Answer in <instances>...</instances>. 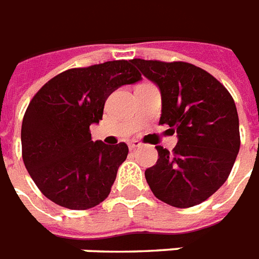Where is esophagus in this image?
Here are the masks:
<instances>
[{
    "instance_id": "1",
    "label": "esophagus",
    "mask_w": 259,
    "mask_h": 259,
    "mask_svg": "<svg viewBox=\"0 0 259 259\" xmlns=\"http://www.w3.org/2000/svg\"><path fill=\"white\" fill-rule=\"evenodd\" d=\"M141 146H142V144L140 141H137V140H134V141H132L129 144L130 150H136V149H138V148H141Z\"/></svg>"
}]
</instances>
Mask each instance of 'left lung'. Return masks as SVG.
I'll list each match as a JSON object with an SVG mask.
<instances>
[{"label":"left lung","mask_w":259,"mask_h":259,"mask_svg":"<svg viewBox=\"0 0 259 259\" xmlns=\"http://www.w3.org/2000/svg\"><path fill=\"white\" fill-rule=\"evenodd\" d=\"M160 89V123L176 133L172 152L157 145L156 165L145 170L154 196L177 208L200 204L227 180L239 152V119L226 87L207 71L184 62L133 59Z\"/></svg>","instance_id":"1"}]
</instances>
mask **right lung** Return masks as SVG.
<instances>
[{"mask_svg": "<svg viewBox=\"0 0 259 259\" xmlns=\"http://www.w3.org/2000/svg\"><path fill=\"white\" fill-rule=\"evenodd\" d=\"M130 60L72 68L38 90L21 126L22 160L34 184L50 200L87 209L105 200L129 148L91 140L106 99L125 84L141 80Z\"/></svg>", "mask_w": 259, "mask_h": 259, "instance_id": "right-lung-1", "label": "right lung"}]
</instances>
